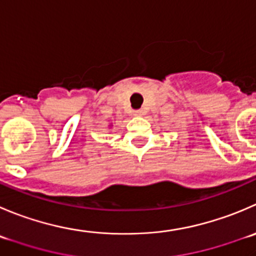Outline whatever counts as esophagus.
<instances>
[{
  "label": "esophagus",
  "instance_id": "obj_1",
  "mask_svg": "<svg viewBox=\"0 0 256 256\" xmlns=\"http://www.w3.org/2000/svg\"><path fill=\"white\" fill-rule=\"evenodd\" d=\"M134 115H135V116H142V115H145V110H142V108H140V110L134 111Z\"/></svg>",
  "mask_w": 256,
  "mask_h": 256
}]
</instances>
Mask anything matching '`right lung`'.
I'll return each mask as SVG.
<instances>
[{"label": "right lung", "instance_id": "add662e5", "mask_svg": "<svg viewBox=\"0 0 256 256\" xmlns=\"http://www.w3.org/2000/svg\"><path fill=\"white\" fill-rule=\"evenodd\" d=\"M108 126H112V125H108Z\"/></svg>", "mask_w": 256, "mask_h": 256}]
</instances>
